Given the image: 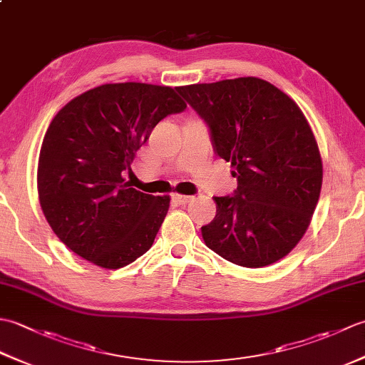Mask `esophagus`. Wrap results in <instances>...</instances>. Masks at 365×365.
Returning a JSON list of instances; mask_svg holds the SVG:
<instances>
[{"mask_svg": "<svg viewBox=\"0 0 365 365\" xmlns=\"http://www.w3.org/2000/svg\"><path fill=\"white\" fill-rule=\"evenodd\" d=\"M195 199V196H185V195H173V200L174 202H177L178 205H185V204H188V202H191V200Z\"/></svg>", "mask_w": 365, "mask_h": 365, "instance_id": "obj_1", "label": "esophagus"}]
</instances>
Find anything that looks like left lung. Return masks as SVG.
I'll return each instance as SVG.
<instances>
[{
    "instance_id": "1",
    "label": "left lung",
    "mask_w": 365,
    "mask_h": 365,
    "mask_svg": "<svg viewBox=\"0 0 365 365\" xmlns=\"http://www.w3.org/2000/svg\"><path fill=\"white\" fill-rule=\"evenodd\" d=\"M175 89L208 123L215 152L238 180L234 196L215 197V220L202 226L205 245L246 268L281 260L306 234L323 182L306 115L255 76Z\"/></svg>"
}]
</instances>
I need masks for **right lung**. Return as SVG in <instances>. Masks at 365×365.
<instances>
[{
	"label": "right lung",
	"instance_id": "add662e5",
	"mask_svg": "<svg viewBox=\"0 0 365 365\" xmlns=\"http://www.w3.org/2000/svg\"><path fill=\"white\" fill-rule=\"evenodd\" d=\"M185 108L175 89L133 81L102 84L61 108L38 153L37 191L68 250L106 269L150 250L170 197L131 188L122 174L155 125Z\"/></svg>",
	"mask_w": 365,
	"mask_h": 365
}]
</instances>
